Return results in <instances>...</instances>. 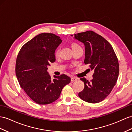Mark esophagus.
Here are the masks:
<instances>
[{
  "label": "esophagus",
  "instance_id": "obj_1",
  "mask_svg": "<svg viewBox=\"0 0 132 132\" xmlns=\"http://www.w3.org/2000/svg\"><path fill=\"white\" fill-rule=\"evenodd\" d=\"M71 81L72 82H74V81H76L77 80V78H76V77H71Z\"/></svg>",
  "mask_w": 132,
  "mask_h": 132
}]
</instances>
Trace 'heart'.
I'll list each match as a JSON object with an SVG mask.
<instances>
[{"label": "heart", "mask_w": 132, "mask_h": 132, "mask_svg": "<svg viewBox=\"0 0 132 132\" xmlns=\"http://www.w3.org/2000/svg\"><path fill=\"white\" fill-rule=\"evenodd\" d=\"M79 47V46L78 45H77V43H73L72 44V45H71L72 48H74V47ZM59 50H57L56 51V56H59Z\"/></svg>", "instance_id": "heart-1"}]
</instances>
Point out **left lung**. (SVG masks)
Returning a JSON list of instances; mask_svg holds the SVG:
<instances>
[{
    "instance_id": "left-lung-1",
    "label": "left lung",
    "mask_w": 132,
    "mask_h": 132,
    "mask_svg": "<svg viewBox=\"0 0 132 132\" xmlns=\"http://www.w3.org/2000/svg\"><path fill=\"white\" fill-rule=\"evenodd\" d=\"M74 36V38L85 46L84 63L89 64L94 71L91 81L84 77L80 79L84 82V89L79 93V96L87 103H99L105 99L116 85L119 71L117 57L110 44L93 31Z\"/></svg>"
}]
</instances>
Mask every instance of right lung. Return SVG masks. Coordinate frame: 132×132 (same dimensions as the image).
<instances>
[{"label":"right lung","mask_w":132,"mask_h":132,"mask_svg":"<svg viewBox=\"0 0 132 132\" xmlns=\"http://www.w3.org/2000/svg\"><path fill=\"white\" fill-rule=\"evenodd\" d=\"M62 41L54 34L40 33L23 46L16 58L15 75L19 85L38 104L55 101L71 81L65 74L52 79L47 71L50 63L55 61V50Z\"/></svg>","instance_id":"right-lung-1"}]
</instances>
